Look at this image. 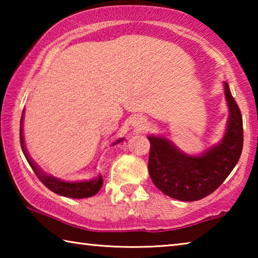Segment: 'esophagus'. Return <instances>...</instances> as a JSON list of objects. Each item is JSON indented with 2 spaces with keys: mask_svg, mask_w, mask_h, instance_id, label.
Returning a JSON list of instances; mask_svg holds the SVG:
<instances>
[{
  "mask_svg": "<svg viewBox=\"0 0 258 258\" xmlns=\"http://www.w3.org/2000/svg\"><path fill=\"white\" fill-rule=\"evenodd\" d=\"M146 119L143 117H135V119L133 120V126L138 130H143L146 127Z\"/></svg>",
  "mask_w": 258,
  "mask_h": 258,
  "instance_id": "34e87169",
  "label": "esophagus"
}]
</instances>
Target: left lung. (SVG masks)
Returning <instances> with one entry per match:
<instances>
[{"mask_svg": "<svg viewBox=\"0 0 258 258\" xmlns=\"http://www.w3.org/2000/svg\"><path fill=\"white\" fill-rule=\"evenodd\" d=\"M224 92L229 107L226 132L218 145L209 148L202 156L183 154L165 138L148 137L150 177L168 197L182 202L207 197L225 181L237 165L243 146L242 116L228 83H224Z\"/></svg>", "mask_w": 258, "mask_h": 258, "instance_id": "1", "label": "left lung"}]
</instances>
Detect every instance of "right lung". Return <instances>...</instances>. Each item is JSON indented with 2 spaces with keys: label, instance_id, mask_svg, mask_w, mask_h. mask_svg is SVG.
Returning a JSON list of instances; mask_svg holds the SVG:
<instances>
[{
  "label": "right lung",
  "instance_id": "right-lung-1",
  "mask_svg": "<svg viewBox=\"0 0 258 258\" xmlns=\"http://www.w3.org/2000/svg\"><path fill=\"white\" fill-rule=\"evenodd\" d=\"M24 116V112H23ZM21 116L20 119V125H23V118L24 117ZM23 126H20V145H21V149H23L24 155L27 159L28 164L30 165V167L33 168L34 173L36 174L37 177L40 178V181L44 184L47 189H50L51 191H53L54 194L63 196V197H68V198H77V199H82V198H89L92 197V196L97 195L99 190L101 189V186L103 184V180L101 175H98L95 178L91 181H82V182H64L61 181L59 178L50 176V175H45L40 168L35 165L34 161L30 159V157L28 156L27 151H26V148L24 145V137H23ZM123 139L117 140V141L113 143V145H117Z\"/></svg>",
  "mask_w": 258,
  "mask_h": 258
}]
</instances>
